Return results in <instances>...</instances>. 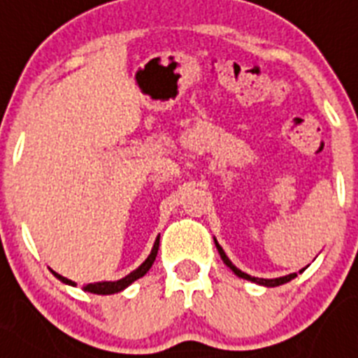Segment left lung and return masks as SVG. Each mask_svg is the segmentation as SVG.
Masks as SVG:
<instances>
[{
    "instance_id": "obj_1",
    "label": "left lung",
    "mask_w": 358,
    "mask_h": 358,
    "mask_svg": "<svg viewBox=\"0 0 358 358\" xmlns=\"http://www.w3.org/2000/svg\"><path fill=\"white\" fill-rule=\"evenodd\" d=\"M215 245H217V251H218V255H220V258H222L224 264H226L227 267H229L231 271H233V273L236 274V276H238V278H243V280H248V281H252V283H256V285H264V287H280V285H283V283H289L290 280H294V278L297 276L296 273H292V274H287V276L273 278V280H267V278H255V276H251V274H245V273H243V271H240L238 267H235V265H233V262H231L229 258H227L226 252H224V249L220 248V245H218L217 240H215ZM305 268H306V267H305ZM305 268H301V271H299V273H303V271H305Z\"/></svg>"
}]
</instances>
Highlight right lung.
<instances>
[{
    "label": "right lung",
    "mask_w": 358,
    "mask_h": 358,
    "mask_svg": "<svg viewBox=\"0 0 358 358\" xmlns=\"http://www.w3.org/2000/svg\"><path fill=\"white\" fill-rule=\"evenodd\" d=\"M157 249H159V236H157L156 242H154V248H152L150 255L147 256V260H145L140 267L134 268L131 274H127L125 278H122V280H116V281H98V283H87V285H84V290L85 292H91V294H100V296H109V294L122 292V290L127 289L129 285H132L136 280H140V278H143L145 274L148 273V268L152 267V264H154V260H156ZM52 274L59 281L66 283V285L77 287V283H75V281L68 280V278L61 276V274H57L55 271H52Z\"/></svg>",
    "instance_id": "obj_1"
}]
</instances>
